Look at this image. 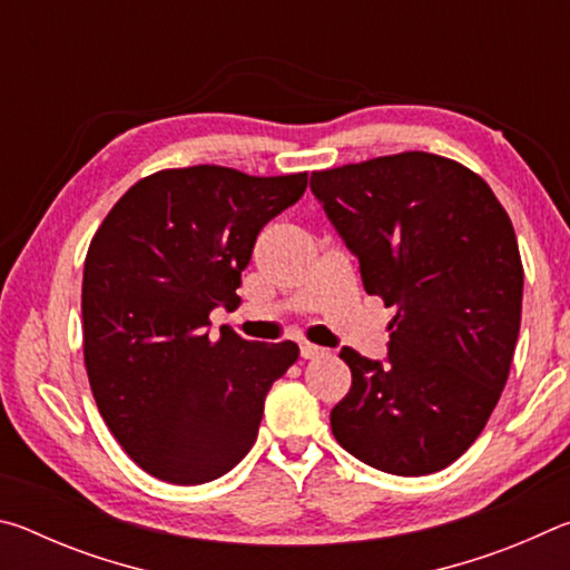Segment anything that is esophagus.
Instances as JSON below:
<instances>
[{
    "mask_svg": "<svg viewBox=\"0 0 570 570\" xmlns=\"http://www.w3.org/2000/svg\"><path fill=\"white\" fill-rule=\"evenodd\" d=\"M298 352H302L304 360H314V356L324 354L322 346H316V344H312V342H302V344H298Z\"/></svg>",
    "mask_w": 570,
    "mask_h": 570,
    "instance_id": "34e87169",
    "label": "esophagus"
}]
</instances>
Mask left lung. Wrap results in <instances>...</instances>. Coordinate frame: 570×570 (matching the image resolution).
<instances>
[{
	"instance_id": "left-lung-1",
	"label": "left lung",
	"mask_w": 570,
	"mask_h": 570,
	"mask_svg": "<svg viewBox=\"0 0 570 570\" xmlns=\"http://www.w3.org/2000/svg\"><path fill=\"white\" fill-rule=\"evenodd\" d=\"M312 190L364 292L397 312L387 364L342 350L352 387L332 410L334 438L392 475L448 468L488 424L515 354L513 224L478 173L422 150L314 170Z\"/></svg>"
}]
</instances>
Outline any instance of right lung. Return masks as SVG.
<instances>
[{"mask_svg":"<svg viewBox=\"0 0 570 570\" xmlns=\"http://www.w3.org/2000/svg\"><path fill=\"white\" fill-rule=\"evenodd\" d=\"M306 173L248 176L224 166L140 178L90 240L82 352L92 397L132 462L176 485L216 480L254 448L294 342L206 332L236 306L240 272L268 220L294 206Z\"/></svg>","mask_w":570,"mask_h":570,"instance_id":"1","label":"right lung"}]
</instances>
